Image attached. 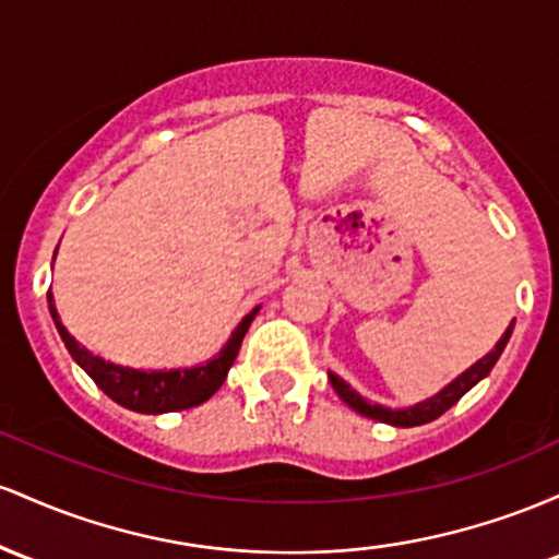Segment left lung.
Wrapping results in <instances>:
<instances>
[{
    "label": "left lung",
    "mask_w": 559,
    "mask_h": 559,
    "mask_svg": "<svg viewBox=\"0 0 559 559\" xmlns=\"http://www.w3.org/2000/svg\"><path fill=\"white\" fill-rule=\"evenodd\" d=\"M512 328H515V319H512V324L507 328L504 335H501V341L497 343V346H493L491 354H486L480 361H475L473 367L467 369V372H462L460 378L451 382V385L443 388L441 393H436V396L428 399V401H419V404L409 406V409H385V406H380V404H369L367 399H361L359 393L350 391V385H346V382H343L341 378H337V374H332V372H330V382H332V388H335L337 396L346 401L350 409L359 412V415L369 417V419H378V423L396 425V428H415V425L432 423V419L441 417L443 412L451 409L456 401L465 396V393L475 385V382H480L488 372H491L493 364H497L501 350H504V346H507V341H510Z\"/></svg>",
    "instance_id": "8db88e82"
}]
</instances>
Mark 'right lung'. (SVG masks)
I'll list each match as a JSON object with an SVG mask.
<instances>
[{"mask_svg": "<svg viewBox=\"0 0 559 559\" xmlns=\"http://www.w3.org/2000/svg\"><path fill=\"white\" fill-rule=\"evenodd\" d=\"M49 311H52V319L58 324V332L62 343H66L68 354L97 382L99 391L108 393L116 404L127 406L131 412H142V415H163V412L190 409V406L209 401L222 388V382L227 380L231 361L237 359L242 337H246L250 322L255 317V311L248 313L240 322V328L235 330V335L229 337L222 354L209 364H200V367L192 369H171V372H140V369L118 367V364L99 359V356L90 354L84 346H79L71 332L60 324L58 311L52 306V296H49Z\"/></svg>", "mask_w": 559, "mask_h": 559, "instance_id": "obj_1", "label": "right lung"}]
</instances>
